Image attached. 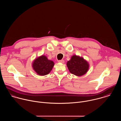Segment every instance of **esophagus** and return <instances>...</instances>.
Wrapping results in <instances>:
<instances>
[{"mask_svg":"<svg viewBox=\"0 0 121 121\" xmlns=\"http://www.w3.org/2000/svg\"><path fill=\"white\" fill-rule=\"evenodd\" d=\"M58 62L59 63H64V60H58Z\"/></svg>","mask_w":121,"mask_h":121,"instance_id":"34e87169","label":"esophagus"}]
</instances>
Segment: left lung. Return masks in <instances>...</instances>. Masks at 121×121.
<instances>
[{
	"label": "left lung",
	"mask_w": 121,
	"mask_h": 121,
	"mask_svg": "<svg viewBox=\"0 0 121 121\" xmlns=\"http://www.w3.org/2000/svg\"><path fill=\"white\" fill-rule=\"evenodd\" d=\"M67 66L69 72L78 76L85 74L89 69V64L82 57L73 55L71 60L68 61Z\"/></svg>",
	"instance_id": "8db88e82"
}]
</instances>
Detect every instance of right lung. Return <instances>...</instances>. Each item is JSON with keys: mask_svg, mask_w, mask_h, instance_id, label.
I'll return each mask as SVG.
<instances>
[{"mask_svg": "<svg viewBox=\"0 0 121 121\" xmlns=\"http://www.w3.org/2000/svg\"><path fill=\"white\" fill-rule=\"evenodd\" d=\"M54 65V63L52 60H48L45 55H42L35 60L32 66L38 74L44 76L48 74L51 72Z\"/></svg>", "mask_w": 121, "mask_h": 121, "instance_id": "right-lung-1", "label": "right lung"}]
</instances>
